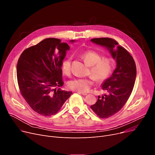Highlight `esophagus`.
Instances as JSON below:
<instances>
[{"label": "esophagus", "instance_id": "obj_1", "mask_svg": "<svg viewBox=\"0 0 155 155\" xmlns=\"http://www.w3.org/2000/svg\"><path fill=\"white\" fill-rule=\"evenodd\" d=\"M78 93H79V94H82V95H83V96H86V95H87V93H83V92H79V91H78Z\"/></svg>", "mask_w": 155, "mask_h": 155}]
</instances>
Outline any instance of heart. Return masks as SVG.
Wrapping results in <instances>:
<instances>
[{"mask_svg": "<svg viewBox=\"0 0 155 155\" xmlns=\"http://www.w3.org/2000/svg\"><path fill=\"white\" fill-rule=\"evenodd\" d=\"M81 55L84 62L90 66L89 74L97 81H103L111 74L114 67V63L111 58H102L99 53L94 50L85 51ZM71 62L72 58L69 57L65 58L62 63V71L66 76L71 74ZM93 84V79L92 77L79 78L70 81L68 86L72 90L84 93L89 90Z\"/></svg>", "mask_w": 155, "mask_h": 155, "instance_id": "1", "label": "heart"}]
</instances>
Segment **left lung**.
Returning a JSON list of instances; mask_svg holds the SVG:
<instances>
[{
	"label": "left lung",
	"mask_w": 155,
	"mask_h": 155,
	"mask_svg": "<svg viewBox=\"0 0 155 155\" xmlns=\"http://www.w3.org/2000/svg\"><path fill=\"white\" fill-rule=\"evenodd\" d=\"M91 41L106 47L116 60L117 67L112 76L103 83L102 89L107 94L98 97L96 104L90 107L101 119H106L117 113L126 104L134 86L136 77V66L133 58L118 42L110 38H98ZM117 47V49L114 48Z\"/></svg>",
	"instance_id": "obj_1"
}]
</instances>
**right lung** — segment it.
I'll list each match as a JSON object with an SVG mask.
<instances>
[{
  "mask_svg": "<svg viewBox=\"0 0 155 155\" xmlns=\"http://www.w3.org/2000/svg\"><path fill=\"white\" fill-rule=\"evenodd\" d=\"M69 48L60 39L49 38L26 48L19 58L17 79L20 92L40 115H55L72 94L57 89L64 84L61 66Z\"/></svg>",
  "mask_w": 155,
  "mask_h": 155,
  "instance_id": "right-lung-1",
  "label": "right lung"
}]
</instances>
